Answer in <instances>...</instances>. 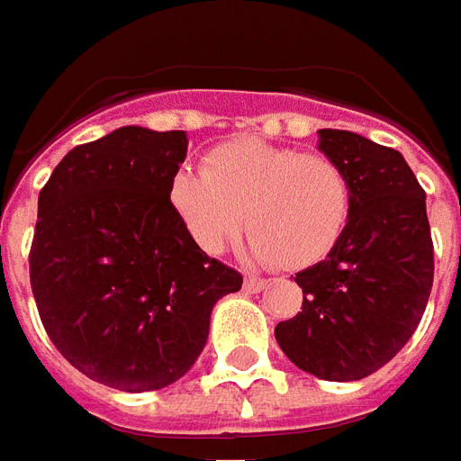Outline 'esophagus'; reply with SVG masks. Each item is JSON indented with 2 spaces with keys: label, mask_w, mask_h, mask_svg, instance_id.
<instances>
[{
  "label": "esophagus",
  "mask_w": 461,
  "mask_h": 461,
  "mask_svg": "<svg viewBox=\"0 0 461 461\" xmlns=\"http://www.w3.org/2000/svg\"><path fill=\"white\" fill-rule=\"evenodd\" d=\"M266 285H267L266 277L246 276V290H248V293H260V290L266 288Z\"/></svg>",
  "instance_id": "34e87169"
}]
</instances>
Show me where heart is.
<instances>
[{
    "mask_svg": "<svg viewBox=\"0 0 461 461\" xmlns=\"http://www.w3.org/2000/svg\"><path fill=\"white\" fill-rule=\"evenodd\" d=\"M168 198L185 233L205 253H221L246 221V256L290 270L318 266L340 246L355 205L350 176L340 163L263 139L211 149L203 173L173 176Z\"/></svg>",
    "mask_w": 461,
    "mask_h": 461,
    "instance_id": "obj_1",
    "label": "heart"
}]
</instances>
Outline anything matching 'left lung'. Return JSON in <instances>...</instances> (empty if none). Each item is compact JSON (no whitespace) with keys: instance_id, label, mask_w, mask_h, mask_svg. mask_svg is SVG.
<instances>
[{"instance_id":"1","label":"left lung","mask_w":461,"mask_h":461,"mask_svg":"<svg viewBox=\"0 0 461 461\" xmlns=\"http://www.w3.org/2000/svg\"><path fill=\"white\" fill-rule=\"evenodd\" d=\"M320 151L355 191L348 233L295 276L303 312L277 322L280 350L320 380H362L402 350L422 320L434 248L422 185L402 153L360 133L320 129Z\"/></svg>"}]
</instances>
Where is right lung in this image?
Segmentation results:
<instances>
[{
	"label": "right lung",
	"mask_w": 461,
	"mask_h": 461,
	"mask_svg": "<svg viewBox=\"0 0 461 461\" xmlns=\"http://www.w3.org/2000/svg\"><path fill=\"white\" fill-rule=\"evenodd\" d=\"M185 131L121 126L59 161L39 194L29 277L57 350L91 380L149 393L181 380L243 276L205 256L171 205Z\"/></svg>",
	"instance_id": "obj_1"
}]
</instances>
